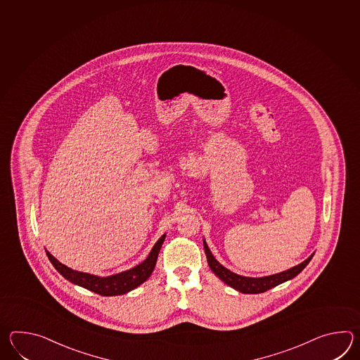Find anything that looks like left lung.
I'll use <instances>...</instances> for the list:
<instances>
[{
    "label": "left lung",
    "mask_w": 360,
    "mask_h": 360,
    "mask_svg": "<svg viewBox=\"0 0 360 360\" xmlns=\"http://www.w3.org/2000/svg\"><path fill=\"white\" fill-rule=\"evenodd\" d=\"M202 244H204V249H205V255H207L210 270L214 272L217 276L222 280L224 283H226L227 285L239 290L241 293H247V295L264 293L266 290L276 287V285H279L287 280L293 279L295 276H297L300 272L304 270V267L311 261L312 256H314V255H311L307 259H304V262L297 264V266L289 269L287 271L274 274L270 276H262V278H248V276L238 275L235 272L230 271L229 269H226L213 257L210 249L208 248V245L205 243V240H202Z\"/></svg>",
    "instance_id": "8db88e82"
}]
</instances>
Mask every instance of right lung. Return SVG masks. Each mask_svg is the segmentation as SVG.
I'll return each mask as SVG.
<instances>
[{
  "label": "right lung",
  "mask_w": 360,
  "mask_h": 360,
  "mask_svg": "<svg viewBox=\"0 0 360 360\" xmlns=\"http://www.w3.org/2000/svg\"><path fill=\"white\" fill-rule=\"evenodd\" d=\"M164 240H165V233L156 241L150 255L142 264H136V267L127 270V271L115 274L111 276H103V278L86 274V272L72 270V269L67 267L65 264H60L56 257H53L49 253L48 250H46V255H48L50 262L56 267V271L59 272L65 279L70 280L72 284L80 285V287L91 290L101 296H120V295H125L130 290L136 289V287H139L142 283L151 276Z\"/></svg>",
  "instance_id": "1"
}]
</instances>
